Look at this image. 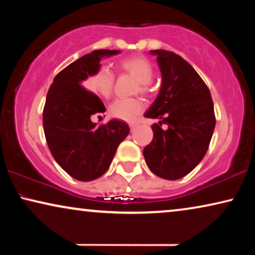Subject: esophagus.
I'll use <instances>...</instances> for the list:
<instances>
[{
  "instance_id": "obj_1",
  "label": "esophagus",
  "mask_w": 255,
  "mask_h": 255,
  "mask_svg": "<svg viewBox=\"0 0 255 255\" xmlns=\"http://www.w3.org/2000/svg\"><path fill=\"white\" fill-rule=\"evenodd\" d=\"M128 127H130L131 130H134V128H137V123H134V122H132V123L128 124Z\"/></svg>"
}]
</instances>
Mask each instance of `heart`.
<instances>
[{
	"mask_svg": "<svg viewBox=\"0 0 255 255\" xmlns=\"http://www.w3.org/2000/svg\"><path fill=\"white\" fill-rule=\"evenodd\" d=\"M118 67L122 72H127L137 80L139 93L147 95L151 92L149 82L152 81L154 71L147 59L140 55L125 58L121 60ZM115 85V73L108 66H101L90 75L89 86L99 94L106 97L111 96ZM142 102L139 99H117L109 107V114L114 118L123 121H133L141 113Z\"/></svg>",
	"mask_w": 255,
	"mask_h": 255,
	"instance_id": "b5f03b06",
	"label": "heart"
}]
</instances>
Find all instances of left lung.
Here are the masks:
<instances>
[{"mask_svg": "<svg viewBox=\"0 0 255 255\" xmlns=\"http://www.w3.org/2000/svg\"><path fill=\"white\" fill-rule=\"evenodd\" d=\"M151 53L158 59L162 85L145 117L161 121L152 125L153 140L144 148V156L156 176L177 180L190 173L208 151L216 125L214 102L208 86L182 57L165 50Z\"/></svg>", "mask_w": 255, "mask_h": 255, "instance_id": "1", "label": "left lung"}]
</instances>
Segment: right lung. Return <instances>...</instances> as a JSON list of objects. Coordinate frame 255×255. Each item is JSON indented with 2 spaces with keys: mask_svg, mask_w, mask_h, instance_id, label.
<instances>
[{
  "mask_svg": "<svg viewBox=\"0 0 255 255\" xmlns=\"http://www.w3.org/2000/svg\"><path fill=\"white\" fill-rule=\"evenodd\" d=\"M120 53L96 50L59 72L47 92L43 127L48 148L59 166L79 181H93L109 168L118 145L130 132L125 122L113 120L96 127L90 117L106 107L82 86L100 67L101 58Z\"/></svg>",
  "mask_w": 255,
  "mask_h": 255,
  "instance_id": "1",
  "label": "right lung"
}]
</instances>
